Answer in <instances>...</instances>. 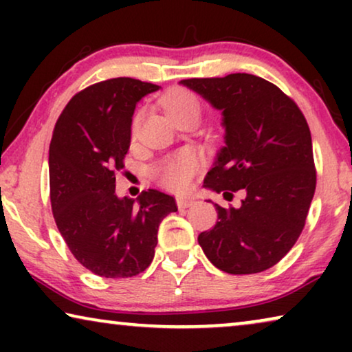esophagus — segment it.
Segmentation results:
<instances>
[{
	"mask_svg": "<svg viewBox=\"0 0 352 352\" xmlns=\"http://www.w3.org/2000/svg\"><path fill=\"white\" fill-rule=\"evenodd\" d=\"M194 204H195L194 200H192V199H186V197H179V199H177V206H179L181 210L189 208V206H192Z\"/></svg>",
	"mask_w": 352,
	"mask_h": 352,
	"instance_id": "obj_1",
	"label": "esophagus"
}]
</instances>
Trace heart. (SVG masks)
I'll use <instances>...</instances> for the list:
<instances>
[{
  "label": "heart",
  "instance_id": "heart-1",
  "mask_svg": "<svg viewBox=\"0 0 352 352\" xmlns=\"http://www.w3.org/2000/svg\"><path fill=\"white\" fill-rule=\"evenodd\" d=\"M165 109L173 122L181 117H187V115H200V104L192 96L189 91L186 89H175L165 98ZM139 124V115H136L133 120L131 131L136 134ZM197 170V160L190 153H182L170 160L163 162L160 166L157 168V176L162 181V184L173 190H184L187 186L190 184L192 177L195 175Z\"/></svg>",
  "mask_w": 352,
  "mask_h": 352
}]
</instances>
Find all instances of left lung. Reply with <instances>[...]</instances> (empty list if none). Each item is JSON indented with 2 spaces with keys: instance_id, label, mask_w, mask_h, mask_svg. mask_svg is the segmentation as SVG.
<instances>
[{
  "instance_id": "1",
  "label": "left lung",
  "mask_w": 352,
  "mask_h": 352,
  "mask_svg": "<svg viewBox=\"0 0 352 352\" xmlns=\"http://www.w3.org/2000/svg\"><path fill=\"white\" fill-rule=\"evenodd\" d=\"M181 85L221 110L224 146L205 187L242 190L240 208L218 211V223L199 235L206 258L228 274H256L277 264L296 243L316 190L307 122L276 85L250 74L189 78Z\"/></svg>"
}]
</instances>
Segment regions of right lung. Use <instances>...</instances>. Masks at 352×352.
<instances>
[{
    "instance_id": "add662e5",
    "label": "right lung",
    "mask_w": 352,
    "mask_h": 352,
    "mask_svg": "<svg viewBox=\"0 0 352 352\" xmlns=\"http://www.w3.org/2000/svg\"><path fill=\"white\" fill-rule=\"evenodd\" d=\"M160 86L134 78L91 85L70 99L50 146L51 206L67 247L96 276H138L152 263L158 226L177 211L171 195L115 194L131 142L136 104Z\"/></svg>"
}]
</instances>
